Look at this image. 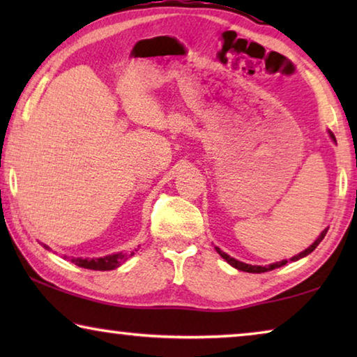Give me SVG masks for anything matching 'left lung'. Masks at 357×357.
<instances>
[{
  "label": "left lung",
  "instance_id": "8db88e82",
  "mask_svg": "<svg viewBox=\"0 0 357 357\" xmlns=\"http://www.w3.org/2000/svg\"><path fill=\"white\" fill-rule=\"evenodd\" d=\"M328 134H329V137L332 138V142L334 143H337V140H335V137H334V134H332L331 130H328ZM328 229L329 228H324L321 233H319V236L315 239V243H313L312 245H309L307 247L305 250H302L301 253H298V255H294V257H291L289 258V261H298V259H301V258H304V257H307L309 255V253H312L313 250L317 249L318 247V244L321 243V241L324 239V236H326V233H328ZM215 252L219 253V255L225 259V261L229 264V266H233V268H236L238 271H244V273H252V274H259V273H268V271H273V269H275V268H282V266H285L287 263H288V259H282V261H277V263H273V264H269V266H257V264H247V263H243V261H239V259H236V258H233V257H229L228 253H225V252H222L219 247H215Z\"/></svg>",
  "mask_w": 357,
  "mask_h": 357
}]
</instances>
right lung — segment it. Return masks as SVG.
Returning a JSON list of instances; mask_svg holds the SVG:
<instances>
[{"instance_id":"1","label":"right lung","mask_w":357,"mask_h":357,"mask_svg":"<svg viewBox=\"0 0 357 357\" xmlns=\"http://www.w3.org/2000/svg\"><path fill=\"white\" fill-rule=\"evenodd\" d=\"M42 245H44L47 250H50V247L48 245H45V244H42ZM132 255H134V252H116V253H112V255H105L100 258H74L72 257L70 261L77 266H80V268H84V269L112 271V269L119 268V266ZM64 258H69V257H64Z\"/></svg>"}]
</instances>
